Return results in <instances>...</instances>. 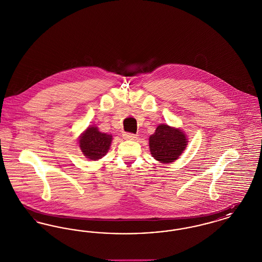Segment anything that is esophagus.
Wrapping results in <instances>:
<instances>
[{
    "label": "esophagus",
    "instance_id": "obj_1",
    "mask_svg": "<svg viewBox=\"0 0 262 262\" xmlns=\"http://www.w3.org/2000/svg\"><path fill=\"white\" fill-rule=\"evenodd\" d=\"M124 139H125V140H137V136L133 135V134H125Z\"/></svg>",
    "mask_w": 262,
    "mask_h": 262
}]
</instances>
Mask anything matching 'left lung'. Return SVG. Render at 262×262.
Wrapping results in <instances>:
<instances>
[{"label":"left lung","mask_w":262,"mask_h":262,"mask_svg":"<svg viewBox=\"0 0 262 262\" xmlns=\"http://www.w3.org/2000/svg\"><path fill=\"white\" fill-rule=\"evenodd\" d=\"M188 138L183 129L160 124L149 137L150 153L161 164L174 162L187 148Z\"/></svg>","instance_id":"left-lung-1"}]
</instances>
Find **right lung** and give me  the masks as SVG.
<instances>
[{
  "label": "right lung",
  "instance_id": "obj_1",
  "mask_svg": "<svg viewBox=\"0 0 262 262\" xmlns=\"http://www.w3.org/2000/svg\"><path fill=\"white\" fill-rule=\"evenodd\" d=\"M112 140V135L101 133L96 125H89L78 137V145L88 159L97 161L108 153Z\"/></svg>",
  "mask_w": 262,
  "mask_h": 262
}]
</instances>
